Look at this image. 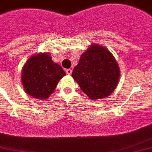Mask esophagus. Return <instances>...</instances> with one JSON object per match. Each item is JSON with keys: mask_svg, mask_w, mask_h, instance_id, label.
I'll return each instance as SVG.
<instances>
[{"mask_svg": "<svg viewBox=\"0 0 152 152\" xmlns=\"http://www.w3.org/2000/svg\"><path fill=\"white\" fill-rule=\"evenodd\" d=\"M72 70L71 69H66V73L68 74V75H71V74H72Z\"/></svg>", "mask_w": 152, "mask_h": 152, "instance_id": "esophagus-1", "label": "esophagus"}]
</instances>
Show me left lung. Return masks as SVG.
<instances>
[{
    "label": "left lung",
    "mask_w": 152,
    "mask_h": 152,
    "mask_svg": "<svg viewBox=\"0 0 152 152\" xmlns=\"http://www.w3.org/2000/svg\"><path fill=\"white\" fill-rule=\"evenodd\" d=\"M72 76L90 100H96L107 97L115 90L120 69L111 52L94 44L81 55Z\"/></svg>",
    "instance_id": "8db88e82"
}]
</instances>
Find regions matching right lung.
<instances>
[{
    "label": "right lung",
    "mask_w": 152,
    "mask_h": 152,
    "mask_svg": "<svg viewBox=\"0 0 152 152\" xmlns=\"http://www.w3.org/2000/svg\"><path fill=\"white\" fill-rule=\"evenodd\" d=\"M66 76L60 66L53 62L48 53L33 55L22 69L21 82L32 97L45 100L54 92L58 81Z\"/></svg>",
    "instance_id": "1"
}]
</instances>
